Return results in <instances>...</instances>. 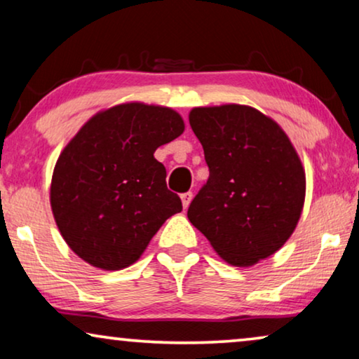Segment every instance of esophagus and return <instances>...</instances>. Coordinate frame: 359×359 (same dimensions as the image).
I'll use <instances>...</instances> for the list:
<instances>
[{"instance_id": "1", "label": "esophagus", "mask_w": 359, "mask_h": 359, "mask_svg": "<svg viewBox=\"0 0 359 359\" xmlns=\"http://www.w3.org/2000/svg\"><path fill=\"white\" fill-rule=\"evenodd\" d=\"M191 199H193V193H191V191H188V193L181 194V203H183V208H184V209H188Z\"/></svg>"}]
</instances>
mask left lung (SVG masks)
<instances>
[{"mask_svg":"<svg viewBox=\"0 0 359 359\" xmlns=\"http://www.w3.org/2000/svg\"><path fill=\"white\" fill-rule=\"evenodd\" d=\"M189 124L209 166L189 222L225 262L252 266L296 229L306 198L301 160L281 127L253 107H194Z\"/></svg>","mask_w":359,"mask_h":359,"instance_id":"1","label":"left lung"}]
</instances>
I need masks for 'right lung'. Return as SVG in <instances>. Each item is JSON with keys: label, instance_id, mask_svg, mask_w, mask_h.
I'll use <instances>...</instances> for the list:
<instances>
[{"label": "right lung", "instance_id": "right-lung-1", "mask_svg": "<svg viewBox=\"0 0 359 359\" xmlns=\"http://www.w3.org/2000/svg\"><path fill=\"white\" fill-rule=\"evenodd\" d=\"M183 130L173 109L129 102L91 117L73 137L53 170L50 204L78 257L109 271L129 266L165 220L183 210L154 156Z\"/></svg>", "mask_w": 359, "mask_h": 359}]
</instances>
